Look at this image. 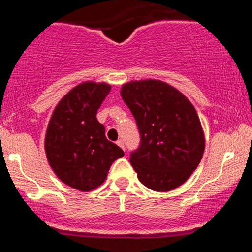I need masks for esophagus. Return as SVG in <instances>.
I'll use <instances>...</instances> for the list:
<instances>
[{
    "mask_svg": "<svg viewBox=\"0 0 252 252\" xmlns=\"http://www.w3.org/2000/svg\"><path fill=\"white\" fill-rule=\"evenodd\" d=\"M116 143H117V144H118V146H120V147H121V148H122L123 150H126V147H124V142H123V140H118Z\"/></svg>",
    "mask_w": 252,
    "mask_h": 252,
    "instance_id": "obj_1",
    "label": "esophagus"
}]
</instances>
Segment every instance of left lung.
Instances as JSON below:
<instances>
[{
    "label": "left lung",
    "instance_id": "obj_1",
    "mask_svg": "<svg viewBox=\"0 0 252 252\" xmlns=\"http://www.w3.org/2000/svg\"><path fill=\"white\" fill-rule=\"evenodd\" d=\"M121 96L140 132V144L130 153L138 180L156 192L180 186L196 169L205 148L194 106L160 80L124 84Z\"/></svg>",
    "mask_w": 252,
    "mask_h": 252
}]
</instances>
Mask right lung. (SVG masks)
<instances>
[{"mask_svg": "<svg viewBox=\"0 0 252 252\" xmlns=\"http://www.w3.org/2000/svg\"><path fill=\"white\" fill-rule=\"evenodd\" d=\"M110 89L92 82L76 86L54 109L46 132L52 169L63 182L83 192L102 185L112 162L124 155L105 137V128L96 118Z\"/></svg>", "mask_w": 252, "mask_h": 252, "instance_id": "obj_1", "label": "right lung"}]
</instances>
